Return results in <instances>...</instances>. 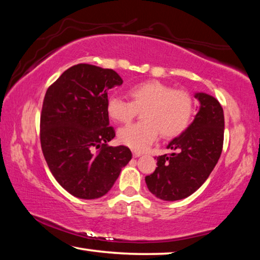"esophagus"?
<instances>
[{"label": "esophagus", "mask_w": 260, "mask_h": 260, "mask_svg": "<svg viewBox=\"0 0 260 260\" xmlns=\"http://www.w3.org/2000/svg\"><path fill=\"white\" fill-rule=\"evenodd\" d=\"M141 155H142V153H141L140 151H136V150L133 151V156H134V157H140Z\"/></svg>", "instance_id": "esophagus-1"}]
</instances>
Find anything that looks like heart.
Returning <instances> with one entry per match:
<instances>
[{"label":"heart","instance_id":"heart-1","mask_svg":"<svg viewBox=\"0 0 260 260\" xmlns=\"http://www.w3.org/2000/svg\"><path fill=\"white\" fill-rule=\"evenodd\" d=\"M131 102L118 96H110L107 112L113 121L127 124L142 111L143 121L128 125L118 132V139L136 151H143L157 140L173 139L187 129L193 114V100L188 91L174 89L158 80H147L132 86Z\"/></svg>","mask_w":260,"mask_h":260}]
</instances>
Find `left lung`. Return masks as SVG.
<instances>
[{"label":"left lung","instance_id":"1","mask_svg":"<svg viewBox=\"0 0 260 260\" xmlns=\"http://www.w3.org/2000/svg\"><path fill=\"white\" fill-rule=\"evenodd\" d=\"M199 111L187 129L167 144L177 152L157 157L155 172L146 177L148 189L157 199L179 201L203 184L221 155L225 118L217 99L196 93Z\"/></svg>","mask_w":260,"mask_h":260}]
</instances>
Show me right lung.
I'll use <instances>...</instances> for the list:
<instances>
[{
	"label": "right lung",
	"instance_id": "add662e5",
	"mask_svg": "<svg viewBox=\"0 0 260 260\" xmlns=\"http://www.w3.org/2000/svg\"><path fill=\"white\" fill-rule=\"evenodd\" d=\"M121 83L111 69L78 64L48 88L43 100V156L57 182L78 199L104 196L132 159L127 147L108 146L116 136L109 125L108 90Z\"/></svg>",
	"mask_w": 260,
	"mask_h": 260
}]
</instances>
